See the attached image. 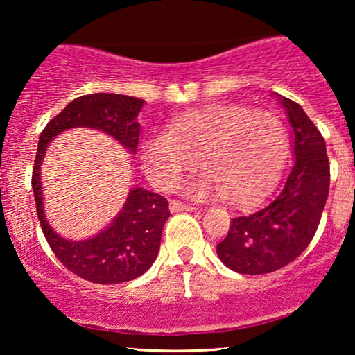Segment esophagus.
I'll return each instance as SVG.
<instances>
[{"label":"esophagus","instance_id":"34e87169","mask_svg":"<svg viewBox=\"0 0 355 355\" xmlns=\"http://www.w3.org/2000/svg\"><path fill=\"white\" fill-rule=\"evenodd\" d=\"M170 210H172V211H193L195 209H193V207L187 205V203H182L178 200H172V202H170Z\"/></svg>","mask_w":355,"mask_h":355}]
</instances>
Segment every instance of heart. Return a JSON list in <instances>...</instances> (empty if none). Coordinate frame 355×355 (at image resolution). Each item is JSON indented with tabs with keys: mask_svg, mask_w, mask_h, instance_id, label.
Segmentation results:
<instances>
[{
	"mask_svg": "<svg viewBox=\"0 0 355 355\" xmlns=\"http://www.w3.org/2000/svg\"><path fill=\"white\" fill-rule=\"evenodd\" d=\"M287 153V130L275 115L214 105L177 116L168 133L146 138L141 164L153 185L168 191L198 158L205 175L189 187L193 197H225L230 205L250 207L274 190Z\"/></svg>",
	"mask_w": 355,
	"mask_h": 355,
	"instance_id": "b5f03b06",
	"label": "heart"
}]
</instances>
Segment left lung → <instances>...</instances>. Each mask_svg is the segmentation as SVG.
Listing matches in <instances>:
<instances>
[{
	"instance_id": "left-lung-1",
	"label": "left lung",
	"mask_w": 355,
	"mask_h": 355,
	"mask_svg": "<svg viewBox=\"0 0 355 355\" xmlns=\"http://www.w3.org/2000/svg\"><path fill=\"white\" fill-rule=\"evenodd\" d=\"M294 130V165L282 189L266 205L232 218L217 245L223 266L239 274L262 275L295 260L315 235L329 195L325 140L295 101L280 96Z\"/></svg>"
}]
</instances>
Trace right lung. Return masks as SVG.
I'll use <instances>...</instances> for the list:
<instances>
[{
	"label": "right lung",
	"instance_id": "right-lung-1",
	"mask_svg": "<svg viewBox=\"0 0 355 355\" xmlns=\"http://www.w3.org/2000/svg\"><path fill=\"white\" fill-rule=\"evenodd\" d=\"M144 103L145 100L116 93L80 96L48 121L40 135L31 177L40 225L56 259L73 274L93 284L128 282L152 267L160 250L162 230L170 217L168 202L153 191L133 189L108 229L87 240H67L53 232L44 218L40 165L53 138L76 126L101 130L137 153L140 138L137 116Z\"/></svg>",
	"mask_w": 355,
	"mask_h": 355
}]
</instances>
